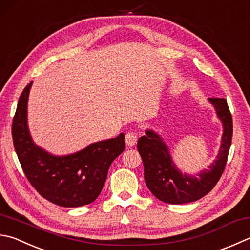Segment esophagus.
<instances>
[{
	"label": "esophagus",
	"mask_w": 250,
	"mask_h": 250,
	"mask_svg": "<svg viewBox=\"0 0 250 250\" xmlns=\"http://www.w3.org/2000/svg\"><path fill=\"white\" fill-rule=\"evenodd\" d=\"M125 143L129 147H133V146L137 143V134L134 133V131H129L125 136Z\"/></svg>",
	"instance_id": "1"
}]
</instances>
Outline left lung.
Returning <instances> with one entry per match:
<instances>
[{"mask_svg":"<svg viewBox=\"0 0 250 250\" xmlns=\"http://www.w3.org/2000/svg\"><path fill=\"white\" fill-rule=\"evenodd\" d=\"M223 124L222 144L215 161L198 177L181 173L173 163L167 146L153 130H146L138 139L137 149L144 162L145 182L159 200L183 205L206 196L216 185L227 166L233 136V120L224 98H209Z\"/></svg>","mask_w":250,"mask_h":250,"instance_id":"8db88e82","label":"left lung"}]
</instances>
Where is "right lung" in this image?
Segmentation results:
<instances>
[{
    "mask_svg": "<svg viewBox=\"0 0 250 250\" xmlns=\"http://www.w3.org/2000/svg\"><path fill=\"white\" fill-rule=\"evenodd\" d=\"M31 84L32 82L21 92L12 125L14 147L27 180L54 205L74 208L91 204L100 195L112 162L124 151V134L64 157L48 153L35 145L28 129L27 102Z\"/></svg>",
    "mask_w": 250,
    "mask_h": 250,
    "instance_id": "add662e5",
    "label": "right lung"
}]
</instances>
